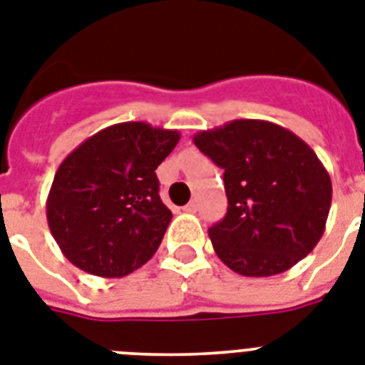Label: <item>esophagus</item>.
I'll return each mask as SVG.
<instances>
[{
    "label": "esophagus",
    "instance_id": "1",
    "mask_svg": "<svg viewBox=\"0 0 365 365\" xmlns=\"http://www.w3.org/2000/svg\"><path fill=\"white\" fill-rule=\"evenodd\" d=\"M197 210H198V204H197V200H191L187 204V206L183 207V211H187V213H197Z\"/></svg>",
    "mask_w": 365,
    "mask_h": 365
}]
</instances>
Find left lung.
Segmentation results:
<instances>
[{
  "label": "left lung",
  "mask_w": 365,
  "mask_h": 365,
  "mask_svg": "<svg viewBox=\"0 0 365 365\" xmlns=\"http://www.w3.org/2000/svg\"><path fill=\"white\" fill-rule=\"evenodd\" d=\"M192 143L225 170L228 211L207 230L220 262L272 277L306 258L329 219L332 182L301 137L267 120L226 122Z\"/></svg>",
  "instance_id": "obj_1"
}]
</instances>
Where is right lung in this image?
Wrapping results in <instances>:
<instances>
[{
	"label": "right lung",
	"mask_w": 365,
	"mask_h": 365,
	"mask_svg": "<svg viewBox=\"0 0 365 365\" xmlns=\"http://www.w3.org/2000/svg\"><path fill=\"white\" fill-rule=\"evenodd\" d=\"M178 140L176 130L120 122L64 158L46 200L64 258L96 277L120 278L154 256L173 219L155 168Z\"/></svg>",
	"instance_id": "add662e5"
}]
</instances>
